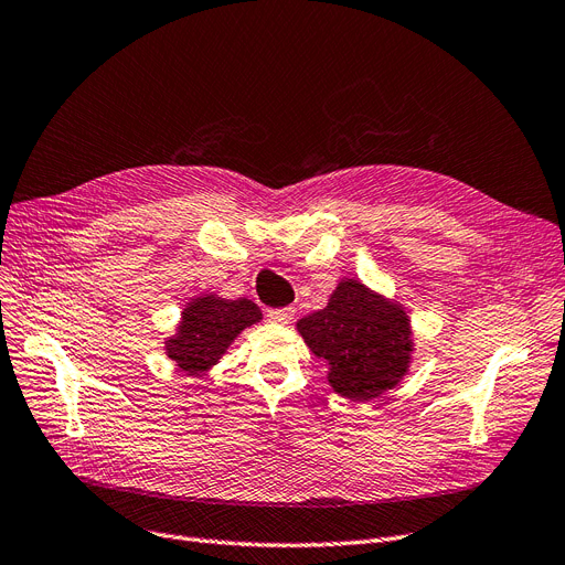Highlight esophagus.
I'll use <instances>...</instances> for the list:
<instances>
[{
  "label": "esophagus",
  "mask_w": 565,
  "mask_h": 565,
  "mask_svg": "<svg viewBox=\"0 0 565 565\" xmlns=\"http://www.w3.org/2000/svg\"><path fill=\"white\" fill-rule=\"evenodd\" d=\"M268 320L276 322V324H289L295 320V308H274L268 310Z\"/></svg>",
  "instance_id": "1"
}]
</instances>
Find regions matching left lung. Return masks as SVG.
I'll use <instances>...</instances> for the list:
<instances>
[{
    "mask_svg": "<svg viewBox=\"0 0 565 565\" xmlns=\"http://www.w3.org/2000/svg\"><path fill=\"white\" fill-rule=\"evenodd\" d=\"M308 350L327 364L329 387L348 401L369 403L408 375L415 335L408 310L359 278H343L329 303L297 322Z\"/></svg>",
    "mask_w": 565,
    "mask_h": 565,
    "instance_id": "1",
    "label": "left lung"
}]
</instances>
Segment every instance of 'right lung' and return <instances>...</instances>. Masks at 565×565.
I'll return each instance as SVG.
<instances>
[{
    "label": "right lung",
    "mask_w": 565,
    "mask_h": 565,
    "mask_svg": "<svg viewBox=\"0 0 565 565\" xmlns=\"http://www.w3.org/2000/svg\"><path fill=\"white\" fill-rule=\"evenodd\" d=\"M257 322L262 310L250 299H222L206 291L185 303L175 331L164 341V352L180 371L199 377L227 354L243 329Z\"/></svg>",
    "instance_id": "add662e5"
}]
</instances>
